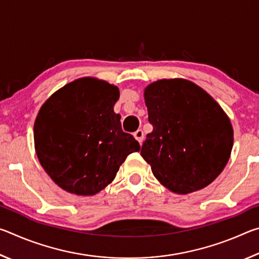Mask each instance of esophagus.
<instances>
[{
	"label": "esophagus",
	"mask_w": 259,
	"mask_h": 259,
	"mask_svg": "<svg viewBox=\"0 0 259 259\" xmlns=\"http://www.w3.org/2000/svg\"><path fill=\"white\" fill-rule=\"evenodd\" d=\"M134 136H135V138L137 139L140 144L143 143V140H144V133H143L142 129H138L137 131H136V133L134 134Z\"/></svg>",
	"instance_id": "esophagus-1"
}]
</instances>
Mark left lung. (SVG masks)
<instances>
[{
	"label": "left lung",
	"instance_id": "8db88e82",
	"mask_svg": "<svg viewBox=\"0 0 259 259\" xmlns=\"http://www.w3.org/2000/svg\"><path fill=\"white\" fill-rule=\"evenodd\" d=\"M148 121L140 154L154 177L177 194L202 190L224 170L233 128L219 104L185 78H163L144 90Z\"/></svg>",
	"mask_w": 259,
	"mask_h": 259
}]
</instances>
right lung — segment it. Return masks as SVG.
Masks as SVG:
<instances>
[{
    "mask_svg": "<svg viewBox=\"0 0 259 259\" xmlns=\"http://www.w3.org/2000/svg\"><path fill=\"white\" fill-rule=\"evenodd\" d=\"M119 88L81 77L42 105L34 123L37 159L50 178L72 194L95 195L111 184L139 143L122 131L114 105Z\"/></svg>",
    "mask_w": 259,
    "mask_h": 259,
    "instance_id": "1",
    "label": "right lung"
}]
</instances>
